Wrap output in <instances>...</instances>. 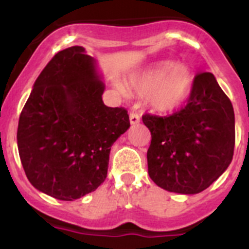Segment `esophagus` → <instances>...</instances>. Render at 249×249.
I'll use <instances>...</instances> for the list:
<instances>
[{
  "instance_id": "esophagus-1",
  "label": "esophagus",
  "mask_w": 249,
  "mask_h": 249,
  "mask_svg": "<svg viewBox=\"0 0 249 249\" xmlns=\"http://www.w3.org/2000/svg\"><path fill=\"white\" fill-rule=\"evenodd\" d=\"M140 120L141 117L137 112H131V113H129V122H131V124H137V123L140 122Z\"/></svg>"
}]
</instances>
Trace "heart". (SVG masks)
Listing matches in <instances>:
<instances>
[{
    "mask_svg": "<svg viewBox=\"0 0 249 249\" xmlns=\"http://www.w3.org/2000/svg\"><path fill=\"white\" fill-rule=\"evenodd\" d=\"M131 89L149 93V101L160 111H173L190 97L193 87L192 72L186 65L163 61L132 77Z\"/></svg>",
    "mask_w": 249,
    "mask_h": 249,
    "instance_id": "1",
    "label": "heart"
}]
</instances>
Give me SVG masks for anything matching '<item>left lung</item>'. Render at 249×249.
I'll return each mask as SVG.
<instances>
[{
  "label": "left lung",
  "instance_id": "obj_1",
  "mask_svg": "<svg viewBox=\"0 0 249 249\" xmlns=\"http://www.w3.org/2000/svg\"><path fill=\"white\" fill-rule=\"evenodd\" d=\"M151 132L148 175L169 192L196 195L228 168L234 151V111L214 76L198 73L187 105L169 116L143 114Z\"/></svg>",
  "mask_w": 249,
  "mask_h": 249
}]
</instances>
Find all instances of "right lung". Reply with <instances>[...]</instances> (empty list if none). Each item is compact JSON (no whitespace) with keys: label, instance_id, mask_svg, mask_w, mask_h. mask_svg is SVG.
Wrapping results in <instances>:
<instances>
[{"label":"right lung","instance_id":"right-lung-1","mask_svg":"<svg viewBox=\"0 0 249 249\" xmlns=\"http://www.w3.org/2000/svg\"><path fill=\"white\" fill-rule=\"evenodd\" d=\"M93 57L81 46L59 51L37 77L19 114L17 146L28 181L73 201L107 177L112 144L129 128L123 107H107Z\"/></svg>","mask_w":249,"mask_h":249}]
</instances>
